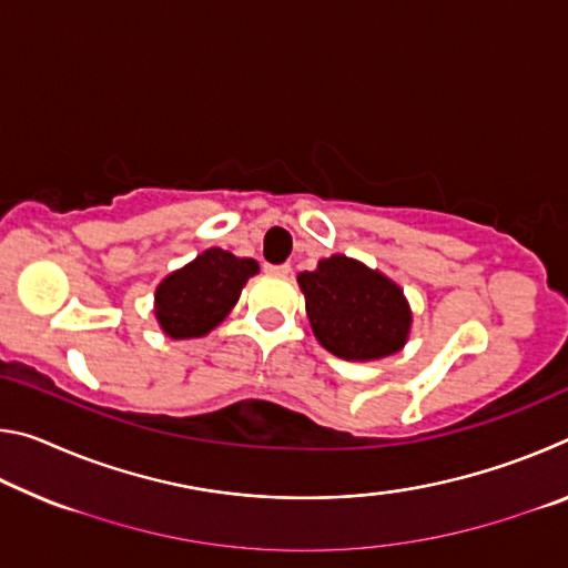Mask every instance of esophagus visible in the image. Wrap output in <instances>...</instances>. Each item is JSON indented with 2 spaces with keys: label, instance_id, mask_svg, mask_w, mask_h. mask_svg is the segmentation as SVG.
Returning a JSON list of instances; mask_svg holds the SVG:
<instances>
[{
  "label": "esophagus",
  "instance_id": "1",
  "mask_svg": "<svg viewBox=\"0 0 568 568\" xmlns=\"http://www.w3.org/2000/svg\"><path fill=\"white\" fill-rule=\"evenodd\" d=\"M265 271L273 273V275H287V273H291V265H287V263H281V265L265 263Z\"/></svg>",
  "mask_w": 568,
  "mask_h": 568
}]
</instances>
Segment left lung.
I'll return each mask as SVG.
<instances>
[{"label": "left lung", "mask_w": 568, "mask_h": 568, "mask_svg": "<svg viewBox=\"0 0 568 568\" xmlns=\"http://www.w3.org/2000/svg\"><path fill=\"white\" fill-rule=\"evenodd\" d=\"M297 283L315 338L338 358H386L406 343L410 311L400 287L386 275L333 255L313 273L297 275Z\"/></svg>", "instance_id": "8db88e82"}]
</instances>
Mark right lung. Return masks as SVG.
Listing matches in <instances>:
<instances>
[{
  "mask_svg": "<svg viewBox=\"0 0 568 568\" xmlns=\"http://www.w3.org/2000/svg\"><path fill=\"white\" fill-rule=\"evenodd\" d=\"M257 263L210 247L182 271L168 275L155 293V315L170 338H200L225 318Z\"/></svg>",
  "mask_w": 568,
  "mask_h": 568,
  "instance_id": "add662e5",
  "label": "right lung"
}]
</instances>
